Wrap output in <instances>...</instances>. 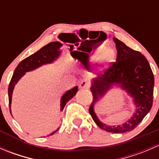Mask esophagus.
<instances>
[{"label":"esophagus","mask_w":159,"mask_h":159,"mask_svg":"<svg viewBox=\"0 0 159 159\" xmlns=\"http://www.w3.org/2000/svg\"><path fill=\"white\" fill-rule=\"evenodd\" d=\"M89 86H90V84H89V81H85V80H84V81H82L81 82H80V84H79V88L81 89H89Z\"/></svg>","instance_id":"34e87169"}]
</instances>
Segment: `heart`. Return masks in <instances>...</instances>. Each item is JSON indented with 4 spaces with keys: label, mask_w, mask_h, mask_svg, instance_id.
<instances>
[{
    "label": "heart",
    "mask_w": 159,
    "mask_h": 159,
    "mask_svg": "<svg viewBox=\"0 0 159 159\" xmlns=\"http://www.w3.org/2000/svg\"><path fill=\"white\" fill-rule=\"evenodd\" d=\"M99 57H100L101 62H102V63H103L104 61H106V60L109 59V57H110L109 52H108V51H105V52H103V53H102V54H100Z\"/></svg>",
    "instance_id": "1"
}]
</instances>
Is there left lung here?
I'll list each match as a JSON object with an SVG mask.
<instances>
[{
  "mask_svg": "<svg viewBox=\"0 0 159 159\" xmlns=\"http://www.w3.org/2000/svg\"><path fill=\"white\" fill-rule=\"evenodd\" d=\"M113 40L117 49L116 61L104 75L93 79L91 87L93 101L89 108V113L94 122L102 129L108 132L125 133L135 129L152 108L154 75L143 54L130 48L118 38H113ZM113 85L125 89L131 96L136 106V111L123 124L109 126L98 119L93 107L99 98Z\"/></svg>",
  "mask_w": 159,
  "mask_h": 159,
  "instance_id": "obj_1",
  "label": "left lung"
}]
</instances>
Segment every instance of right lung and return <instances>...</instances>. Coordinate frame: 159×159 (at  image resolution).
<instances>
[{
	"label": "right lung",
	"instance_id": "obj_1",
	"mask_svg": "<svg viewBox=\"0 0 159 159\" xmlns=\"http://www.w3.org/2000/svg\"><path fill=\"white\" fill-rule=\"evenodd\" d=\"M62 44L59 41H54L48 44L47 45L41 48L39 51L35 52L34 54H31L29 57H26L23 61L19 63L14 72L12 78L10 81L8 87V99H9V107H10V112L11 114V99H12V94L14 91V86L17 83V81L25 75L26 72L30 71V70H35L36 68L42 66V65H46V64H51L54 62V61L57 60L60 56L61 53V47ZM78 88L75 86L72 89L68 90V91L62 95L61 98V111H63L65 105L67 102L71 99L78 92ZM59 129L56 131H53L49 135H52L53 134L56 132Z\"/></svg>",
	"mask_w": 159,
	"mask_h": 159
}]
</instances>
